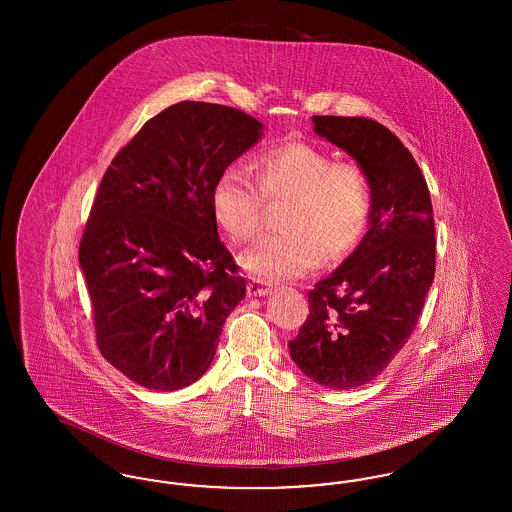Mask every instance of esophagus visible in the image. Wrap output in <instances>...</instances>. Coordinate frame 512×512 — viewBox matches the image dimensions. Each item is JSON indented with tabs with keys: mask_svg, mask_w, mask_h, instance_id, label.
Wrapping results in <instances>:
<instances>
[{
	"mask_svg": "<svg viewBox=\"0 0 512 512\" xmlns=\"http://www.w3.org/2000/svg\"><path fill=\"white\" fill-rule=\"evenodd\" d=\"M270 290H272V288H270V284L265 282V280L253 278V280L247 282V295H249V297H263V295H268Z\"/></svg>",
	"mask_w": 512,
	"mask_h": 512,
	"instance_id": "obj_1",
	"label": "esophagus"
}]
</instances>
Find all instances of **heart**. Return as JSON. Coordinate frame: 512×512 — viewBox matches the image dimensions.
<instances>
[{
	"instance_id": "obj_1",
	"label": "heart",
	"mask_w": 512,
	"mask_h": 512,
	"mask_svg": "<svg viewBox=\"0 0 512 512\" xmlns=\"http://www.w3.org/2000/svg\"><path fill=\"white\" fill-rule=\"evenodd\" d=\"M255 184L240 167L220 171L211 188V211L224 234L251 242L263 224L267 203L286 201L278 228L251 247L242 267L259 280L297 278L322 263L343 259L365 234L372 215V184L355 163L307 142L268 147L253 159Z\"/></svg>"
}]
</instances>
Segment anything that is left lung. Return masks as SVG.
I'll use <instances>...</instances> for the list:
<instances>
[{"label": "left lung", "instance_id": "1", "mask_svg": "<svg viewBox=\"0 0 512 512\" xmlns=\"http://www.w3.org/2000/svg\"><path fill=\"white\" fill-rule=\"evenodd\" d=\"M372 184L370 228L309 292V317L288 343L293 363L330 390H353L386 370L409 341L436 272L428 184L411 151L365 117H313Z\"/></svg>", "mask_w": 512, "mask_h": 512}]
</instances>
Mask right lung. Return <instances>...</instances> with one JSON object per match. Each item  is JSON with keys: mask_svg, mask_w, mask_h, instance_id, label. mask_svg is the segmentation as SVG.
Returning <instances> with one entry per match:
<instances>
[{"mask_svg": "<svg viewBox=\"0 0 512 512\" xmlns=\"http://www.w3.org/2000/svg\"><path fill=\"white\" fill-rule=\"evenodd\" d=\"M261 130L240 109L180 101L149 119L103 174L78 261L101 355L147 390L199 380L244 299L211 188Z\"/></svg>", "mask_w": 512, "mask_h": 512, "instance_id": "right-lung-1", "label": "right lung"}]
</instances>
